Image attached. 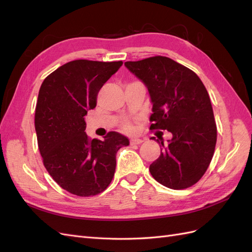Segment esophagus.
<instances>
[{"label":"esophagus","instance_id":"esophagus-1","mask_svg":"<svg viewBox=\"0 0 252 252\" xmlns=\"http://www.w3.org/2000/svg\"><path fill=\"white\" fill-rule=\"evenodd\" d=\"M141 143H143L142 139H131L130 140V145H139Z\"/></svg>","mask_w":252,"mask_h":252}]
</instances>
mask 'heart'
<instances>
[{
    "instance_id": "obj_1",
    "label": "heart",
    "mask_w": 252,
    "mask_h": 252,
    "mask_svg": "<svg viewBox=\"0 0 252 252\" xmlns=\"http://www.w3.org/2000/svg\"><path fill=\"white\" fill-rule=\"evenodd\" d=\"M121 129H122V131H124L125 133H131L134 130V126L131 122L126 121V122H124V123H122Z\"/></svg>"
}]
</instances>
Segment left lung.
I'll return each instance as SVG.
<instances>
[{"mask_svg":"<svg viewBox=\"0 0 252 252\" xmlns=\"http://www.w3.org/2000/svg\"><path fill=\"white\" fill-rule=\"evenodd\" d=\"M125 66L148 88L152 102L151 130L172 134L158 140L161 155L149 170L159 184L180 190L194 185L207 170L217 144V125L209 94L196 73L162 56Z\"/></svg>","mask_w":252,"mask_h":252,"instance_id":"obj_1","label":"left lung"}]
</instances>
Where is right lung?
Instances as JSON below:
<instances>
[{"label": "right lung", "instance_id": "add662e5", "mask_svg": "<svg viewBox=\"0 0 252 252\" xmlns=\"http://www.w3.org/2000/svg\"><path fill=\"white\" fill-rule=\"evenodd\" d=\"M123 65L75 60L51 72L42 83L34 114L43 164L58 185L78 196H94L109 186L118 150L126 136L110 131L90 139L84 117L96 106L104 84Z\"/></svg>", "mask_w": 252, "mask_h": 252}]
</instances>
